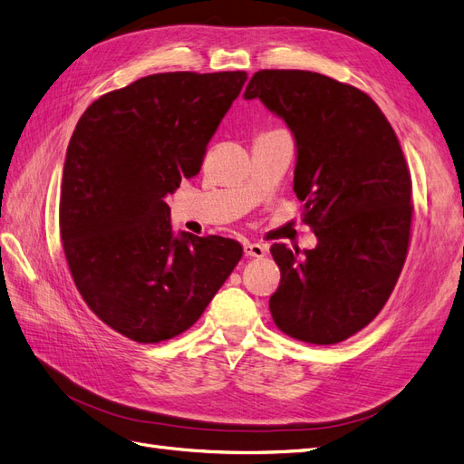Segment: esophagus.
<instances>
[{"instance_id": "esophagus-1", "label": "esophagus", "mask_w": 464, "mask_h": 464, "mask_svg": "<svg viewBox=\"0 0 464 464\" xmlns=\"http://www.w3.org/2000/svg\"><path fill=\"white\" fill-rule=\"evenodd\" d=\"M244 254L247 256V257H263L265 254H266V247L265 246H261V244H246L244 246Z\"/></svg>"}]
</instances>
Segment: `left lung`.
I'll use <instances>...</instances> for the list:
<instances>
[{"label":"left lung","instance_id":"8db88e82","mask_svg":"<svg viewBox=\"0 0 464 464\" xmlns=\"http://www.w3.org/2000/svg\"><path fill=\"white\" fill-rule=\"evenodd\" d=\"M244 98L283 118L296 139L294 191L314 249L273 244L275 325L336 344L383 310L409 254L412 179L383 111L360 89L302 69H261Z\"/></svg>","mask_w":464,"mask_h":464}]
</instances>
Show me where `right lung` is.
Here are the masks:
<instances>
[{
	"label": "right lung",
	"instance_id": "obj_1",
	"mask_svg": "<svg viewBox=\"0 0 464 464\" xmlns=\"http://www.w3.org/2000/svg\"><path fill=\"white\" fill-rule=\"evenodd\" d=\"M246 72L157 73L102 94L67 147L60 234L92 314L143 344L201 317L244 249L222 236H174L164 198L199 174Z\"/></svg>",
	"mask_w": 464,
	"mask_h": 464
}]
</instances>
